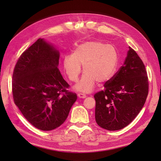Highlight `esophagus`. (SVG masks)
<instances>
[{
  "label": "esophagus",
  "instance_id": "34e87169",
  "mask_svg": "<svg viewBox=\"0 0 161 161\" xmlns=\"http://www.w3.org/2000/svg\"><path fill=\"white\" fill-rule=\"evenodd\" d=\"M77 96L80 97V98H86V95L84 94V93H78L77 94Z\"/></svg>",
  "mask_w": 161,
  "mask_h": 161
}]
</instances>
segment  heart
Wrapping results in <instances>:
<instances>
[{"label":"heart","mask_w":161,"mask_h":161,"mask_svg":"<svg viewBox=\"0 0 161 161\" xmlns=\"http://www.w3.org/2000/svg\"><path fill=\"white\" fill-rule=\"evenodd\" d=\"M119 64L116 47L107 43L93 41L80 44L73 54L64 57L63 67L68 79L77 81L83 66L84 74L75 88L83 93H90L95 84H104L114 76Z\"/></svg>","instance_id":"heart-1"}]
</instances>
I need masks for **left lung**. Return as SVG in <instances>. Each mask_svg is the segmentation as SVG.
<instances>
[{
  "instance_id": "obj_1",
  "label": "left lung",
  "mask_w": 161,
  "mask_h": 161,
  "mask_svg": "<svg viewBox=\"0 0 161 161\" xmlns=\"http://www.w3.org/2000/svg\"><path fill=\"white\" fill-rule=\"evenodd\" d=\"M124 64L94 95L95 120L109 131L129 125L144 106L149 92L145 66L136 51L129 47Z\"/></svg>"
}]
</instances>
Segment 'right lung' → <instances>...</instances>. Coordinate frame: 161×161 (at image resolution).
Here are the masks:
<instances>
[{
    "label": "right lung",
    "instance_id": "add662e5",
    "mask_svg": "<svg viewBox=\"0 0 161 161\" xmlns=\"http://www.w3.org/2000/svg\"><path fill=\"white\" fill-rule=\"evenodd\" d=\"M59 53L39 39L21 54L12 75L14 102L36 129L50 131L66 120L77 94L58 68Z\"/></svg>",
    "mask_w": 161,
    "mask_h": 161
}]
</instances>
